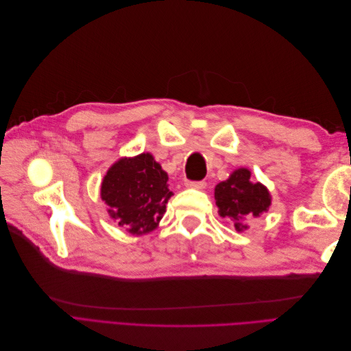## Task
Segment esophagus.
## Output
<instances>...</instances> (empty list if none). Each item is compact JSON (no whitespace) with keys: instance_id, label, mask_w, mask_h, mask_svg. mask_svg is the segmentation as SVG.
Returning a JSON list of instances; mask_svg holds the SVG:
<instances>
[{"instance_id":"esophagus-1","label":"esophagus","mask_w":351,"mask_h":351,"mask_svg":"<svg viewBox=\"0 0 351 351\" xmlns=\"http://www.w3.org/2000/svg\"><path fill=\"white\" fill-rule=\"evenodd\" d=\"M186 186L197 189V190H204L206 187V183L204 182V180H202V182H186Z\"/></svg>"}]
</instances>
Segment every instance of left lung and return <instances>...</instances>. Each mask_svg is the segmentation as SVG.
Segmentation results:
<instances>
[{"mask_svg": "<svg viewBox=\"0 0 351 351\" xmlns=\"http://www.w3.org/2000/svg\"><path fill=\"white\" fill-rule=\"evenodd\" d=\"M215 202L222 218L234 222L237 231L246 230L243 219L247 217H259L268 212L271 206V195L268 189L261 183L250 182L247 168H239L226 182L215 187Z\"/></svg>", "mask_w": 351, "mask_h": 351, "instance_id": "obj_1", "label": "left lung"}]
</instances>
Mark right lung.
<instances>
[{
	"instance_id": "right-lung-1",
	"label": "right lung",
	"mask_w": 351,
	"mask_h": 351,
	"mask_svg": "<svg viewBox=\"0 0 351 351\" xmlns=\"http://www.w3.org/2000/svg\"><path fill=\"white\" fill-rule=\"evenodd\" d=\"M168 176L151 154L121 158L102 180L101 197L110 206V217L132 234L154 231L173 192Z\"/></svg>"
}]
</instances>
